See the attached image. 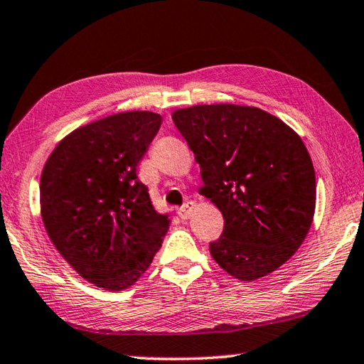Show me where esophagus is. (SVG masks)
I'll list each match as a JSON object with an SVG mask.
<instances>
[{
  "mask_svg": "<svg viewBox=\"0 0 364 364\" xmlns=\"http://www.w3.org/2000/svg\"><path fill=\"white\" fill-rule=\"evenodd\" d=\"M191 208H193V204H191V202L178 208V215H180L181 220H188L191 217Z\"/></svg>",
  "mask_w": 364,
  "mask_h": 364,
  "instance_id": "obj_1",
  "label": "esophagus"
}]
</instances>
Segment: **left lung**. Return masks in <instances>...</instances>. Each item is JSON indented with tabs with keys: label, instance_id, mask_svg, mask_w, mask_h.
<instances>
[{
	"label": "left lung",
	"instance_id": "obj_1",
	"mask_svg": "<svg viewBox=\"0 0 364 364\" xmlns=\"http://www.w3.org/2000/svg\"><path fill=\"white\" fill-rule=\"evenodd\" d=\"M171 119L200 165L202 194L223 213L213 260L241 281L273 273L304 242L315 213V168L304 141L249 106H193Z\"/></svg>",
	"mask_w": 364,
	"mask_h": 364
}]
</instances>
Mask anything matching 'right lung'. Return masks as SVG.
<instances>
[{"instance_id": "add662e5", "label": "right lung", "mask_w": 364, "mask_h": 364, "mask_svg": "<svg viewBox=\"0 0 364 364\" xmlns=\"http://www.w3.org/2000/svg\"><path fill=\"white\" fill-rule=\"evenodd\" d=\"M162 117L122 112L88 123L56 146L40 181L41 217L54 247L91 284L132 286L170 228L154 210L138 165Z\"/></svg>"}]
</instances>
